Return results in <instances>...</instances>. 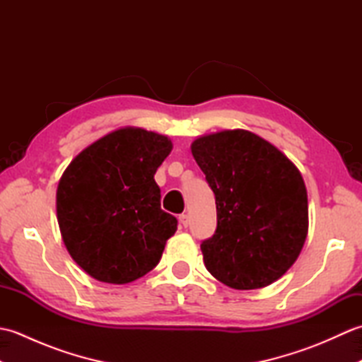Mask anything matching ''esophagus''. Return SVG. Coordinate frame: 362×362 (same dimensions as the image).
Returning <instances> with one entry per match:
<instances>
[{"label":"esophagus","mask_w":362,"mask_h":362,"mask_svg":"<svg viewBox=\"0 0 362 362\" xmlns=\"http://www.w3.org/2000/svg\"><path fill=\"white\" fill-rule=\"evenodd\" d=\"M179 222H180V226H182V227H188V224H189V218H188V214H180Z\"/></svg>","instance_id":"1"}]
</instances>
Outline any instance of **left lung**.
Instances as JSON below:
<instances>
[{"label":"left lung","mask_w":362,"mask_h":362,"mask_svg":"<svg viewBox=\"0 0 362 362\" xmlns=\"http://www.w3.org/2000/svg\"><path fill=\"white\" fill-rule=\"evenodd\" d=\"M191 152L216 197V232L201 244L205 267L240 291L279 280L308 235V194L297 166L244 129L199 136Z\"/></svg>","instance_id":"left-lung-1"}]
</instances>
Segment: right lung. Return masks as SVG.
Masks as SVG:
<instances>
[{"label":"right lung","mask_w":362,"mask_h":362,"mask_svg":"<svg viewBox=\"0 0 362 362\" xmlns=\"http://www.w3.org/2000/svg\"><path fill=\"white\" fill-rule=\"evenodd\" d=\"M171 151L166 135L121 127L81 151L60 177V235L95 280L126 284L158 264L177 219L161 210L153 174Z\"/></svg>","instance_id":"right-lung-1"}]
</instances>
